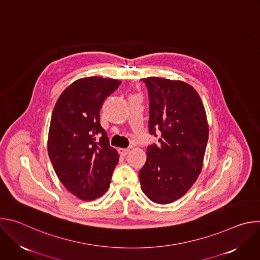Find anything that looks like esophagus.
<instances>
[{
	"label": "esophagus",
	"mask_w": 260,
	"mask_h": 260,
	"mask_svg": "<svg viewBox=\"0 0 260 260\" xmlns=\"http://www.w3.org/2000/svg\"><path fill=\"white\" fill-rule=\"evenodd\" d=\"M118 151H119V153H120L121 155L125 156V155H127V153L129 152V148H119Z\"/></svg>",
	"instance_id": "esophagus-1"
}]
</instances>
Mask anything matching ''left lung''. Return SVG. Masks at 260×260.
<instances>
[{
    "instance_id": "left-lung-1",
    "label": "left lung",
    "mask_w": 260,
    "mask_h": 260,
    "mask_svg": "<svg viewBox=\"0 0 260 260\" xmlns=\"http://www.w3.org/2000/svg\"><path fill=\"white\" fill-rule=\"evenodd\" d=\"M142 81L149 95V133L160 134V145L147 147L141 188L152 202L170 204L187 192L202 171L209 138L206 111L187 83L158 77Z\"/></svg>"
}]
</instances>
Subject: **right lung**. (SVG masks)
Wrapping results in <instances>:
<instances>
[{"mask_svg": "<svg viewBox=\"0 0 260 260\" xmlns=\"http://www.w3.org/2000/svg\"><path fill=\"white\" fill-rule=\"evenodd\" d=\"M120 83L102 77L76 80L53 109L48 155L63 186L83 201H93L108 190L118 162L119 155L101 126L100 111Z\"/></svg>", "mask_w": 260, "mask_h": 260, "instance_id": "right-lung-1", "label": "right lung"}]
</instances>
